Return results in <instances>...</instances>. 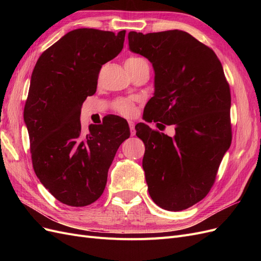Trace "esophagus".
<instances>
[{
	"label": "esophagus",
	"instance_id": "34e87169",
	"mask_svg": "<svg viewBox=\"0 0 261 261\" xmlns=\"http://www.w3.org/2000/svg\"><path fill=\"white\" fill-rule=\"evenodd\" d=\"M128 125H129V128H130V135H132V136H135V134H136V130H135V122L128 121Z\"/></svg>",
	"mask_w": 261,
	"mask_h": 261
}]
</instances>
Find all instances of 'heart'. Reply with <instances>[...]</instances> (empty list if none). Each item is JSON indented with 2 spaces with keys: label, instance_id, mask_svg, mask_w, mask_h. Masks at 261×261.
<instances>
[{
  "label": "heart",
  "instance_id": "obj_1",
  "mask_svg": "<svg viewBox=\"0 0 261 261\" xmlns=\"http://www.w3.org/2000/svg\"><path fill=\"white\" fill-rule=\"evenodd\" d=\"M141 60L143 59L133 57L126 60L125 64H128V63H136ZM114 109L118 113H121L122 115H125V116H132L134 113H135V105H134V101L128 98H122V99L116 100L114 103Z\"/></svg>",
  "mask_w": 261,
  "mask_h": 261
}]
</instances>
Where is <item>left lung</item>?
<instances>
[{"label":"left lung","mask_w":261,"mask_h":261,"mask_svg":"<svg viewBox=\"0 0 261 261\" xmlns=\"http://www.w3.org/2000/svg\"><path fill=\"white\" fill-rule=\"evenodd\" d=\"M128 45L154 70V93L144 120L175 125L174 137L145 123L135 126L146 146L149 195L162 209H187L207 196L231 146V93L222 64L207 45L177 29L130 31Z\"/></svg>","instance_id":"left-lung-1"}]
</instances>
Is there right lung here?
<instances>
[{
    "mask_svg": "<svg viewBox=\"0 0 261 261\" xmlns=\"http://www.w3.org/2000/svg\"><path fill=\"white\" fill-rule=\"evenodd\" d=\"M126 31H69L38 59L23 120L36 175L59 201L85 207L103 193L118 147L130 135L124 118L109 115L82 132L84 101L97 90L102 65L123 49Z\"/></svg>",
    "mask_w": 261,
    "mask_h": 261,
    "instance_id": "add662e5",
    "label": "right lung"
}]
</instances>
